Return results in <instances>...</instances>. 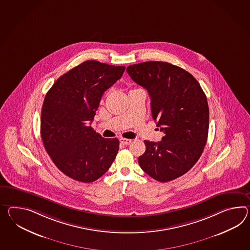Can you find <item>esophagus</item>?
<instances>
[{
  "instance_id": "34e87169",
  "label": "esophagus",
  "mask_w": 250,
  "mask_h": 250,
  "mask_svg": "<svg viewBox=\"0 0 250 250\" xmlns=\"http://www.w3.org/2000/svg\"><path fill=\"white\" fill-rule=\"evenodd\" d=\"M120 143L124 145V146H128V145H130L131 144V142L132 140H130V139H125V138H120Z\"/></svg>"
}]
</instances>
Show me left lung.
Wrapping results in <instances>:
<instances>
[{"mask_svg":"<svg viewBox=\"0 0 250 250\" xmlns=\"http://www.w3.org/2000/svg\"><path fill=\"white\" fill-rule=\"evenodd\" d=\"M126 71L148 91L152 118L165 133L158 143L145 141L140 167L158 182L172 181L193 167L207 143V98L191 74L168 62L134 64Z\"/></svg>","mask_w":250,"mask_h":250,"instance_id":"left-lung-1","label":"left lung"}]
</instances>
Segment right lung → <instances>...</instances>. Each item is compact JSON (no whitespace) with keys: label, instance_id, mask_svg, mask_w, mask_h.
Listing matches in <instances>:
<instances>
[{"label":"right lung","instance_id":"right-lung-1","mask_svg":"<svg viewBox=\"0 0 250 250\" xmlns=\"http://www.w3.org/2000/svg\"><path fill=\"white\" fill-rule=\"evenodd\" d=\"M125 66L87 61L62 75L43 102L41 134L56 166L67 176L92 183L104 174L119 150L90 126L104 92L121 79Z\"/></svg>","mask_w":250,"mask_h":250}]
</instances>
